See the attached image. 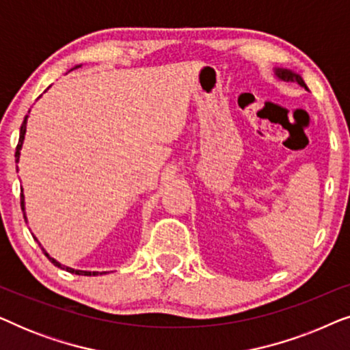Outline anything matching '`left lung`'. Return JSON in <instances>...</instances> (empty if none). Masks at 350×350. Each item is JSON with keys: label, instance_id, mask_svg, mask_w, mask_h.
I'll use <instances>...</instances> for the list:
<instances>
[{"label": "left lung", "instance_id": "1", "mask_svg": "<svg viewBox=\"0 0 350 350\" xmlns=\"http://www.w3.org/2000/svg\"><path fill=\"white\" fill-rule=\"evenodd\" d=\"M275 76L279 79H284V81H291V83H298L301 88H304L306 90L308 89V85H306L304 79L301 78V76L298 73H295V71L291 70H286V68H275Z\"/></svg>", "mask_w": 350, "mask_h": 350}]
</instances>
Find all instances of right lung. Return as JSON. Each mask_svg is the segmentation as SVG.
<instances>
[{"instance_id": "obj_1", "label": "right lung", "mask_w": 350, "mask_h": 350, "mask_svg": "<svg viewBox=\"0 0 350 350\" xmlns=\"http://www.w3.org/2000/svg\"><path fill=\"white\" fill-rule=\"evenodd\" d=\"M81 65H76L75 68H79ZM73 68V70H75ZM27 119H28V114L25 116V119H23V122H22V126H21V135H18V143H17V148H16V162H18V157H21V150H22V145H23V138H25V132H27ZM21 205H22V212H23V218H25V221H27V215H25V196H23V189H22V193H21ZM35 241L38 242V239L35 237ZM40 243V242H38ZM41 245V243H40ZM42 248V247H41ZM42 252H44V255L49 258V261L51 262H54V266H57V267H60V269H66L68 272H71V274H76V275H102L103 272H97V271H94V272H90V271H79V269H73V267H68V266H64V265H60L59 261L57 260H54V258L52 256H49V253H47L44 248H42Z\"/></svg>"}]
</instances>
